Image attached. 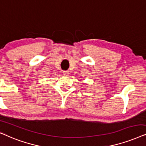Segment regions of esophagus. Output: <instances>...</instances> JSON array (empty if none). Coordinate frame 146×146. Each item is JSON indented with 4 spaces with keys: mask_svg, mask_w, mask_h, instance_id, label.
<instances>
[{
    "mask_svg": "<svg viewBox=\"0 0 146 146\" xmlns=\"http://www.w3.org/2000/svg\"><path fill=\"white\" fill-rule=\"evenodd\" d=\"M63 75H65V76H69V72L68 71H63Z\"/></svg>",
    "mask_w": 146,
    "mask_h": 146,
    "instance_id": "1",
    "label": "esophagus"
}]
</instances>
